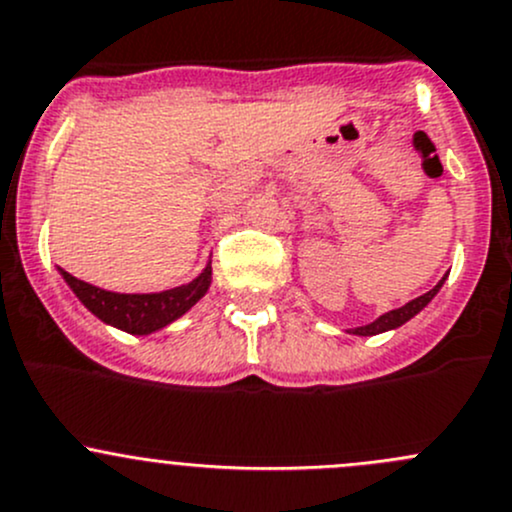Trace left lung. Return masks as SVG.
<instances>
[{
    "instance_id": "obj_1",
    "label": "left lung",
    "mask_w": 512,
    "mask_h": 512,
    "mask_svg": "<svg viewBox=\"0 0 512 512\" xmlns=\"http://www.w3.org/2000/svg\"><path fill=\"white\" fill-rule=\"evenodd\" d=\"M444 281H446V276L441 278V281L436 283V286L431 288L429 293H424V295H419V298L409 300V303L402 305V308H394V310H389V313L379 315V318L372 320V323L360 325V328H350V330H347V333H350V335H360V337H370V335L387 333V330L402 328V325L407 323V320H412L416 313H421V310H424L426 305H429L431 300H434V295L441 291V286H444Z\"/></svg>"
}]
</instances>
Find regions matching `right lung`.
I'll list each match as a JSON object with an SVG mask.
<instances>
[{"mask_svg": "<svg viewBox=\"0 0 512 512\" xmlns=\"http://www.w3.org/2000/svg\"><path fill=\"white\" fill-rule=\"evenodd\" d=\"M59 273L68 288L76 293V298L98 320L130 335H150L167 328L177 318H182L189 308H194L212 286V263H207L194 281L160 293H115L93 286V283L78 281L63 268H59Z\"/></svg>", "mask_w": 512, "mask_h": 512, "instance_id": "add662e5", "label": "right lung"}]
</instances>
